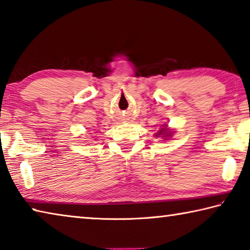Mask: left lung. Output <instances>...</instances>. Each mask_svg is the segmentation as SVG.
<instances>
[{
    "mask_svg": "<svg viewBox=\"0 0 250 250\" xmlns=\"http://www.w3.org/2000/svg\"><path fill=\"white\" fill-rule=\"evenodd\" d=\"M170 134L171 132H168L166 128H162L158 133H156V135H163V137H170Z\"/></svg>",
    "mask_w": 250,
    "mask_h": 250,
    "instance_id": "1",
    "label": "left lung"
}]
</instances>
